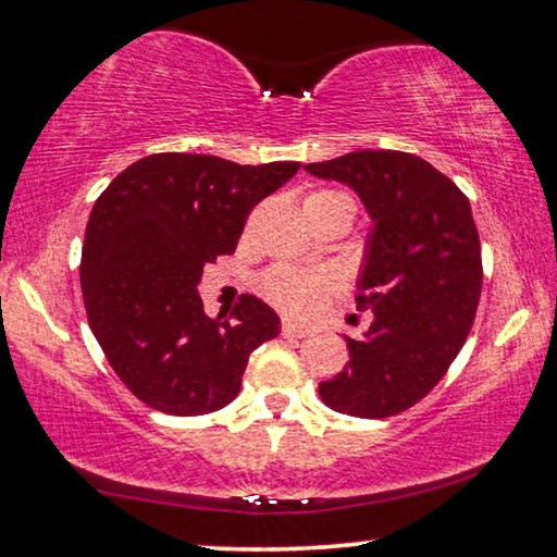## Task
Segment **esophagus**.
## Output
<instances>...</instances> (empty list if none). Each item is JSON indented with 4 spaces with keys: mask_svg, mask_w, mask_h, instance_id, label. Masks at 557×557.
I'll return each mask as SVG.
<instances>
[{
    "mask_svg": "<svg viewBox=\"0 0 557 557\" xmlns=\"http://www.w3.org/2000/svg\"><path fill=\"white\" fill-rule=\"evenodd\" d=\"M281 336H284V338H304V336H308V329L298 326V323L286 321L284 326H281Z\"/></svg>",
    "mask_w": 557,
    "mask_h": 557,
    "instance_id": "1",
    "label": "esophagus"
}]
</instances>
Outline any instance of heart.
Masks as SVG:
<instances>
[{"mask_svg": "<svg viewBox=\"0 0 557 557\" xmlns=\"http://www.w3.org/2000/svg\"><path fill=\"white\" fill-rule=\"evenodd\" d=\"M306 203H346L354 209V201L344 191H315ZM336 278L326 271H298L290 267L271 269L261 278V294L269 301L296 319H313L326 306L329 296L336 294Z\"/></svg>", "mask_w": 557, "mask_h": 557, "instance_id": "1", "label": "heart"}]
</instances>
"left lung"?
<instances>
[{
	"instance_id": "8db88e82",
	"label": "left lung",
	"mask_w": 557,
	"mask_h": 557,
	"mask_svg": "<svg viewBox=\"0 0 557 557\" xmlns=\"http://www.w3.org/2000/svg\"><path fill=\"white\" fill-rule=\"evenodd\" d=\"M304 169L350 186L373 221L356 281L373 321L363 338L344 336L350 361L319 396L338 413L396 416L433 391L473 326L483 263L470 203L406 151H350Z\"/></svg>"
}]
</instances>
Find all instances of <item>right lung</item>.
<instances>
[{
    "instance_id": "obj_1",
    "label": "right lung",
    "mask_w": 557,
    "mask_h": 557,
    "mask_svg": "<svg viewBox=\"0 0 557 557\" xmlns=\"http://www.w3.org/2000/svg\"><path fill=\"white\" fill-rule=\"evenodd\" d=\"M298 166L151 153L94 203L79 267L87 319L111 368L147 406L169 416L228 406L251 350L278 336V315L261 298L246 294L228 319H209L196 284L203 263L234 253L249 211Z\"/></svg>"
}]
</instances>
